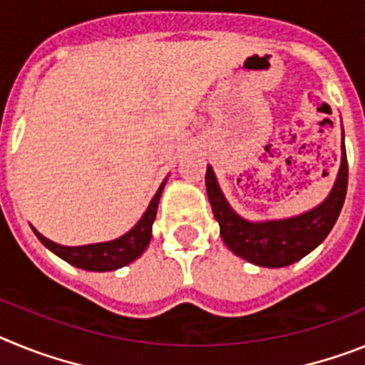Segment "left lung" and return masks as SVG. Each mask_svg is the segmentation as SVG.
<instances>
[{"instance_id":"obj_1","label":"left lung","mask_w":365,"mask_h":365,"mask_svg":"<svg viewBox=\"0 0 365 365\" xmlns=\"http://www.w3.org/2000/svg\"><path fill=\"white\" fill-rule=\"evenodd\" d=\"M347 154L341 130V163L334 187L314 209L283 220L250 222L237 215L218 187L213 167L207 165L205 187L211 209L220 224V237L231 252L264 268H281L303 259L325 240L338 220L347 192Z\"/></svg>"}]
</instances>
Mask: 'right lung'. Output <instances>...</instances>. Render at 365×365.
Instances as JSON below:
<instances>
[{"mask_svg":"<svg viewBox=\"0 0 365 365\" xmlns=\"http://www.w3.org/2000/svg\"><path fill=\"white\" fill-rule=\"evenodd\" d=\"M165 183H167V178L163 180V183L160 185V189H158V192L154 195L150 204H148L143 217L139 218L138 224L128 233H125V235L115 240L86 244V246H62V244H56L53 240L46 239L42 233H38L33 227L34 235L38 237V240L46 248H49L51 252L55 253V255H58L60 259H64L69 264L82 268V270L110 272L117 270V268H123V266L130 264V262H134L138 257H141V253L147 250L148 242H150L152 224L156 220L158 204H160V196L163 192Z\"/></svg>","mask_w":365,"mask_h":365,"instance_id":"obj_1","label":"right lung"}]
</instances>
